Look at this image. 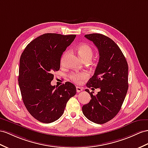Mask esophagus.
I'll list each match as a JSON object with an SVG mask.
<instances>
[{"instance_id":"1","label":"esophagus","mask_w":148,"mask_h":148,"mask_svg":"<svg viewBox=\"0 0 148 148\" xmlns=\"http://www.w3.org/2000/svg\"><path fill=\"white\" fill-rule=\"evenodd\" d=\"M82 89L81 88H80V87H78V86L76 87V91H77V92H80L82 91Z\"/></svg>"}]
</instances>
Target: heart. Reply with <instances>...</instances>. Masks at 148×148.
Wrapping results in <instances>:
<instances>
[{
  "instance_id": "b5f03b06",
  "label": "heart",
  "mask_w": 148,
  "mask_h": 148,
  "mask_svg": "<svg viewBox=\"0 0 148 148\" xmlns=\"http://www.w3.org/2000/svg\"><path fill=\"white\" fill-rule=\"evenodd\" d=\"M77 51L79 56L82 60L86 58H91L93 54V51L91 47L87 44L79 45L77 47ZM89 77V74L86 72L81 73H73L70 74L69 78L72 81L77 83H80L82 80Z\"/></svg>"
}]
</instances>
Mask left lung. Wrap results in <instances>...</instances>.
I'll return each mask as SVG.
<instances>
[{"mask_svg": "<svg viewBox=\"0 0 148 148\" xmlns=\"http://www.w3.org/2000/svg\"><path fill=\"white\" fill-rule=\"evenodd\" d=\"M84 37L93 42L99 54L95 73L86 86L101 90L94 96L86 89L91 99L82 110L89 120L101 124L114 118L122 106L128 89V65L120 48L110 38L101 34Z\"/></svg>", "mask_w": 148, "mask_h": 148, "instance_id": "1", "label": "left lung"}]
</instances>
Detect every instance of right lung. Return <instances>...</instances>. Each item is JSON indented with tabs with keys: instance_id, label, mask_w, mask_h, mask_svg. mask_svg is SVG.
I'll return each mask as SVG.
<instances>
[{
	"instance_id": "1",
	"label": "right lung",
	"mask_w": 148,
	"mask_h": 148,
	"mask_svg": "<svg viewBox=\"0 0 148 148\" xmlns=\"http://www.w3.org/2000/svg\"><path fill=\"white\" fill-rule=\"evenodd\" d=\"M76 35L44 34L31 41L22 53L18 85L23 103L29 113L41 123L60 118L67 101L76 94V88L66 82L52 86L53 73L60 69L62 53Z\"/></svg>"
}]
</instances>
